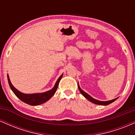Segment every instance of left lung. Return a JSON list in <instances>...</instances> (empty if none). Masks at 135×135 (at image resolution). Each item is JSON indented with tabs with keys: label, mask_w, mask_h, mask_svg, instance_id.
<instances>
[{
	"label": "left lung",
	"mask_w": 135,
	"mask_h": 135,
	"mask_svg": "<svg viewBox=\"0 0 135 135\" xmlns=\"http://www.w3.org/2000/svg\"><path fill=\"white\" fill-rule=\"evenodd\" d=\"M78 88H79V89L80 93L83 94V95L85 98H87L89 102H92V103H94V104L100 105H108L110 104V103H112V102H114V101H115V100L118 98V97H117L115 99H113V100H109V101H100V100H96V99L93 98L91 97L89 94H88V93H86V92H84V91L83 89L80 88L79 84V83H78Z\"/></svg>",
	"instance_id": "obj_1"
}]
</instances>
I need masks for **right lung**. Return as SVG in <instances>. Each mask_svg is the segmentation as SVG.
I'll use <instances>...</instances> for the list:
<instances>
[{"label":"right lung","instance_id":"add662e5","mask_svg":"<svg viewBox=\"0 0 135 135\" xmlns=\"http://www.w3.org/2000/svg\"><path fill=\"white\" fill-rule=\"evenodd\" d=\"M62 77L63 74H61V76L59 77L58 79L57 80L56 83H55V86L51 90L46 91V92L44 93H41L32 94L23 93L20 92V91H18V89H16L11 84V82L10 79H9L8 74H7V80H8L9 85L10 86L11 89L13 92L18 98L20 99L24 103H26L30 105H33V106H35V105H39L41 104H42V103L48 101L55 94L57 88H58L59 83H60V80L62 78Z\"/></svg>","mask_w":135,"mask_h":135}]
</instances>
